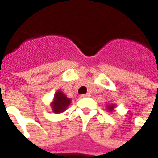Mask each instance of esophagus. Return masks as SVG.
<instances>
[{
	"instance_id": "esophagus-1",
	"label": "esophagus",
	"mask_w": 158,
	"mask_h": 158,
	"mask_svg": "<svg viewBox=\"0 0 158 158\" xmlns=\"http://www.w3.org/2000/svg\"><path fill=\"white\" fill-rule=\"evenodd\" d=\"M89 96H90L89 93H87V94H83V95H81V97H88Z\"/></svg>"
}]
</instances>
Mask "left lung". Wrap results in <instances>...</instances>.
<instances>
[{"label":"left lung","mask_w":158,"mask_h":158,"mask_svg":"<svg viewBox=\"0 0 158 158\" xmlns=\"http://www.w3.org/2000/svg\"><path fill=\"white\" fill-rule=\"evenodd\" d=\"M113 108H114V106H113V105H111V106H108V110H109V111H111V112L113 111Z\"/></svg>","instance_id":"8db88e82"}]
</instances>
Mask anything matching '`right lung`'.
<instances>
[{
    "instance_id": "add662e5",
    "label": "right lung",
    "mask_w": 158,
    "mask_h": 158,
    "mask_svg": "<svg viewBox=\"0 0 158 158\" xmlns=\"http://www.w3.org/2000/svg\"><path fill=\"white\" fill-rule=\"evenodd\" d=\"M70 99L61 91H57L54 96V101L52 104V107L53 112L56 113H60L64 112L66 108L69 106L70 103Z\"/></svg>"
}]
</instances>
